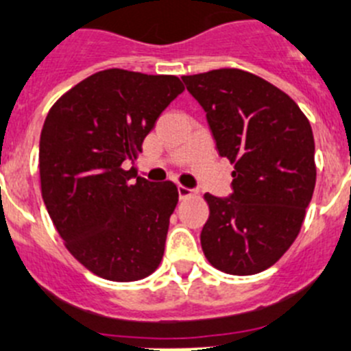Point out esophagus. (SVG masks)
<instances>
[{"label": "esophagus", "mask_w": 351, "mask_h": 351, "mask_svg": "<svg viewBox=\"0 0 351 351\" xmlns=\"http://www.w3.org/2000/svg\"><path fill=\"white\" fill-rule=\"evenodd\" d=\"M178 193H179V198H181V200H186V198H191V197H197V191H195V189L186 188V186H178Z\"/></svg>", "instance_id": "obj_1"}]
</instances>
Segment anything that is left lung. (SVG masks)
<instances>
[{"mask_svg": "<svg viewBox=\"0 0 351 351\" xmlns=\"http://www.w3.org/2000/svg\"><path fill=\"white\" fill-rule=\"evenodd\" d=\"M207 112L221 156L233 163V193H205L202 249L214 268L254 275L275 265L303 226L317 167L310 121L266 80L242 69L182 76Z\"/></svg>", "mask_w": 351, "mask_h": 351, "instance_id": "8db88e82", "label": "left lung"}]
</instances>
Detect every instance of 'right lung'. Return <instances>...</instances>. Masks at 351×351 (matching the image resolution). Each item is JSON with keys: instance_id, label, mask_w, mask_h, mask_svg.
<instances>
[{"instance_id": "right-lung-1", "label": "right lung", "mask_w": 351, "mask_h": 351, "mask_svg": "<svg viewBox=\"0 0 351 351\" xmlns=\"http://www.w3.org/2000/svg\"><path fill=\"white\" fill-rule=\"evenodd\" d=\"M181 80L106 69L88 76L48 111L40 137L41 197L67 250L112 282L146 278L165 250L179 193L125 170Z\"/></svg>"}]
</instances>
